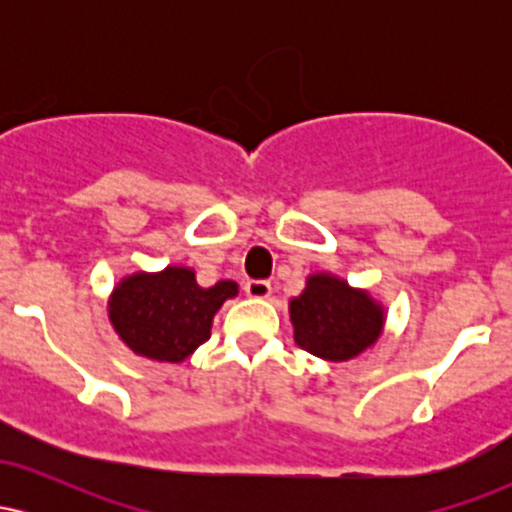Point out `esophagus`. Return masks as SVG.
I'll return each mask as SVG.
<instances>
[{
    "label": "esophagus",
    "instance_id": "esophagus-1",
    "mask_svg": "<svg viewBox=\"0 0 512 512\" xmlns=\"http://www.w3.org/2000/svg\"><path fill=\"white\" fill-rule=\"evenodd\" d=\"M245 293H248L250 298H269V293H272V284L264 279H250L248 284H245Z\"/></svg>",
    "mask_w": 512,
    "mask_h": 512
}]
</instances>
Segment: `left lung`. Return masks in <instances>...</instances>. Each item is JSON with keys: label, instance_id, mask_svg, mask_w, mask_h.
Returning <instances> with one entry per match:
<instances>
[{"label": "left lung", "instance_id": "1", "mask_svg": "<svg viewBox=\"0 0 512 512\" xmlns=\"http://www.w3.org/2000/svg\"><path fill=\"white\" fill-rule=\"evenodd\" d=\"M291 322L298 346L327 361H349L378 339L383 313L368 293L349 289L334 276L315 274L291 301Z\"/></svg>", "mask_w": 512, "mask_h": 512}]
</instances>
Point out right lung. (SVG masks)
I'll return each instance as SVG.
<instances>
[{
	"label": "right lung",
	"mask_w": 512,
	"mask_h": 512,
	"mask_svg": "<svg viewBox=\"0 0 512 512\" xmlns=\"http://www.w3.org/2000/svg\"><path fill=\"white\" fill-rule=\"evenodd\" d=\"M238 286L216 281L209 289L185 267L134 274L110 298V320L129 349L154 361L178 363L211 337V320Z\"/></svg>",
	"instance_id": "1"
}]
</instances>
